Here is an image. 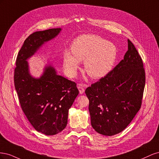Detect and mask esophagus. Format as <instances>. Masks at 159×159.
Listing matches in <instances>:
<instances>
[{
  "mask_svg": "<svg viewBox=\"0 0 159 159\" xmlns=\"http://www.w3.org/2000/svg\"><path fill=\"white\" fill-rule=\"evenodd\" d=\"M78 88L79 89L80 93L81 94H83L85 91V89H84V86L82 84H78Z\"/></svg>",
  "mask_w": 159,
  "mask_h": 159,
  "instance_id": "1",
  "label": "esophagus"
}]
</instances>
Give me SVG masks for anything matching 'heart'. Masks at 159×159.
I'll list each match as a JSON object with an SVG mask.
<instances>
[{
	"label": "heart",
	"instance_id": "obj_1",
	"mask_svg": "<svg viewBox=\"0 0 159 159\" xmlns=\"http://www.w3.org/2000/svg\"><path fill=\"white\" fill-rule=\"evenodd\" d=\"M71 52L64 53V68L70 77H74L79 61L84 62L85 71L91 78L98 79L106 75L112 69L117 50L113 43L98 35L84 34L74 40Z\"/></svg>",
	"mask_w": 159,
	"mask_h": 159
}]
</instances>
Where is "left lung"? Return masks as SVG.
Returning <instances> with one entry per match:
<instances>
[{
    "label": "left lung",
    "mask_w": 159,
    "mask_h": 159,
    "mask_svg": "<svg viewBox=\"0 0 159 159\" xmlns=\"http://www.w3.org/2000/svg\"><path fill=\"white\" fill-rule=\"evenodd\" d=\"M127 41L128 50L123 60L85 91L89 99L91 126L103 135L112 136L123 131L141 107L145 68L136 48Z\"/></svg>",
    "instance_id": "8db88e82"
}]
</instances>
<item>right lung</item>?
I'll use <instances>...</instances> for the list:
<instances>
[{
    "label": "right lung",
    "mask_w": 159,
    "mask_h": 159,
    "mask_svg": "<svg viewBox=\"0 0 159 159\" xmlns=\"http://www.w3.org/2000/svg\"><path fill=\"white\" fill-rule=\"evenodd\" d=\"M60 30L51 28L30 34L18 52L14 69V87L23 112L33 127L46 135H54L65 129L69 109L79 91L75 82L57 75L52 66L46 67L40 78H32L26 60Z\"/></svg>",
    "instance_id": "obj_1"
}]
</instances>
